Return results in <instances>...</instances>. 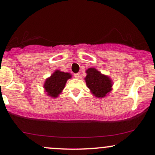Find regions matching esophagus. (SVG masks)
Masks as SVG:
<instances>
[{
	"label": "esophagus",
	"instance_id": "1",
	"mask_svg": "<svg viewBox=\"0 0 155 155\" xmlns=\"http://www.w3.org/2000/svg\"><path fill=\"white\" fill-rule=\"evenodd\" d=\"M74 76H75V78L78 79V78H80V73H75V75H74Z\"/></svg>",
	"mask_w": 155,
	"mask_h": 155
}]
</instances>
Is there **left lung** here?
Segmentation results:
<instances>
[{"label": "left lung", "instance_id": "8db88e82", "mask_svg": "<svg viewBox=\"0 0 155 155\" xmlns=\"http://www.w3.org/2000/svg\"><path fill=\"white\" fill-rule=\"evenodd\" d=\"M84 78L90 92L97 98H104L112 90L113 82L108 75H104L94 68H89Z\"/></svg>", "mask_w": 155, "mask_h": 155}]
</instances>
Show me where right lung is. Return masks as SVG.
<instances>
[{"instance_id":"right-lung-1","label":"right lung","mask_w":155,"mask_h":155,"mask_svg":"<svg viewBox=\"0 0 155 155\" xmlns=\"http://www.w3.org/2000/svg\"><path fill=\"white\" fill-rule=\"evenodd\" d=\"M72 75L69 73H64L59 70H56L50 77L47 78L44 82V92L47 96L52 98H56L61 94L65 88L67 80L71 79Z\"/></svg>"}]
</instances>
